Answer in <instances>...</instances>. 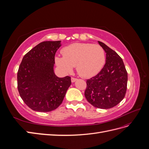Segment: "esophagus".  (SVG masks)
<instances>
[{
	"label": "esophagus",
	"mask_w": 149,
	"mask_h": 149,
	"mask_svg": "<svg viewBox=\"0 0 149 149\" xmlns=\"http://www.w3.org/2000/svg\"><path fill=\"white\" fill-rule=\"evenodd\" d=\"M71 82H72V83H74V82H75V81H76V80H77V79H76V78H71Z\"/></svg>",
	"instance_id": "obj_1"
}]
</instances>
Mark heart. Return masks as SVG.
I'll return each instance as SVG.
<instances>
[{
    "label": "heart",
    "instance_id": "heart-1",
    "mask_svg": "<svg viewBox=\"0 0 149 149\" xmlns=\"http://www.w3.org/2000/svg\"><path fill=\"white\" fill-rule=\"evenodd\" d=\"M63 57H55V63L65 74L76 66L78 74L89 78L100 72L105 63V52L97 44L74 43L62 49Z\"/></svg>",
    "mask_w": 149,
    "mask_h": 149
}]
</instances>
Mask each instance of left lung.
Instances as JSON below:
<instances>
[{"label": "left lung", "instance_id": "1", "mask_svg": "<svg viewBox=\"0 0 149 149\" xmlns=\"http://www.w3.org/2000/svg\"><path fill=\"white\" fill-rule=\"evenodd\" d=\"M106 52V63L96 76L86 81L84 96L93 106L107 109L123 100L127 90V73L123 60L113 49L98 41Z\"/></svg>", "mask_w": 149, "mask_h": 149}]
</instances>
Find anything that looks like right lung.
Wrapping results in <instances>:
<instances>
[{"label": "right lung", "instance_id": "obj_1", "mask_svg": "<svg viewBox=\"0 0 149 149\" xmlns=\"http://www.w3.org/2000/svg\"><path fill=\"white\" fill-rule=\"evenodd\" d=\"M61 41L39 43L24 56L17 73V86L22 100L38 112L56 109L71 84L70 76L59 78L54 72L55 55Z\"/></svg>", "mask_w": 149, "mask_h": 149}]
</instances>
